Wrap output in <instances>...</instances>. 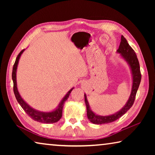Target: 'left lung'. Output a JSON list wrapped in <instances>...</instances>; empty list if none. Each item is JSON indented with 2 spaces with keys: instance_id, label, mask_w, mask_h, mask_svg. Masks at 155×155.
<instances>
[{
  "instance_id": "1",
  "label": "left lung",
  "mask_w": 155,
  "mask_h": 155,
  "mask_svg": "<svg viewBox=\"0 0 155 155\" xmlns=\"http://www.w3.org/2000/svg\"><path fill=\"white\" fill-rule=\"evenodd\" d=\"M117 52L120 54L122 58L127 63V64L130 68L131 75H132L133 85L129 98L127 101V103L125 104V105L120 111L112 115L103 116V115H97L91 111L90 104H89L87 99V96H86L85 94H84L85 103L86 104V108H87V117L89 120L91 122H92L93 124H107V123L114 122L125 114L134 103L136 94H137L139 86H140L141 82V75L140 72V67L135 51L131 48L130 46L128 44L127 40H126L123 35L121 36V42H120L119 46V48L117 50Z\"/></svg>"
}]
</instances>
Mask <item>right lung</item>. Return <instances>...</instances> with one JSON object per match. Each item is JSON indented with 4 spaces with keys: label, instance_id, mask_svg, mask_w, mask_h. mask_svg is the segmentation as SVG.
Masks as SVG:
<instances>
[{
    "label": "right lung",
    "instance_id": "right-lung-1",
    "mask_svg": "<svg viewBox=\"0 0 155 155\" xmlns=\"http://www.w3.org/2000/svg\"><path fill=\"white\" fill-rule=\"evenodd\" d=\"M25 51V49L22 50L17 57L16 59H15V64L13 67V71H12V80L14 82V92L15 94V98H16L18 103L22 107V108L25 110V111L29 115V116L35 121L41 122V123H46V124H52V123H55L58 122L59 120L62 117V110L63 107H64L65 102L67 101L68 97H69L70 93L72 91L74 87H72L68 92L65 94V96L62 98V100L60 101L58 106L57 108L52 111L49 112H44L40 111L38 110L33 109V107H30V105L26 103V102L22 99L21 97L20 94H19V91L18 90L17 87V81H16V72H17V68L18 65V62H19V59L20 58L21 55Z\"/></svg>",
    "mask_w": 155,
    "mask_h": 155
}]
</instances>
